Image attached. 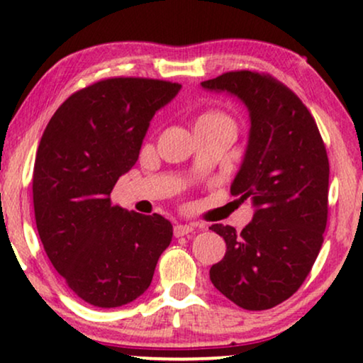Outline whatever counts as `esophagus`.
<instances>
[{
    "label": "esophagus",
    "instance_id": "34e87169",
    "mask_svg": "<svg viewBox=\"0 0 363 363\" xmlns=\"http://www.w3.org/2000/svg\"><path fill=\"white\" fill-rule=\"evenodd\" d=\"M173 233H175L177 238L186 236V235H190V233H193V226L191 225H175V228H173Z\"/></svg>",
    "mask_w": 363,
    "mask_h": 363
}]
</instances>
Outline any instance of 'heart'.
Returning a JSON list of instances; mask_svg holds the SVG:
<instances>
[{
  "label": "heart",
  "mask_w": 363,
  "mask_h": 363,
  "mask_svg": "<svg viewBox=\"0 0 363 363\" xmlns=\"http://www.w3.org/2000/svg\"><path fill=\"white\" fill-rule=\"evenodd\" d=\"M208 122H231V121L225 116V113L218 111H205L196 118V125H200V123H208Z\"/></svg>",
  "instance_id": "obj_1"
}]
</instances>
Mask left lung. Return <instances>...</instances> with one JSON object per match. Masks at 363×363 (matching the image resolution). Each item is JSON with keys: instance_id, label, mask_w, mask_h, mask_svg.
Listing matches in <instances>:
<instances>
[{"instance_id": "8db88e82", "label": "left lung", "mask_w": 363, "mask_h": 363, "mask_svg": "<svg viewBox=\"0 0 363 363\" xmlns=\"http://www.w3.org/2000/svg\"><path fill=\"white\" fill-rule=\"evenodd\" d=\"M236 96L250 112V138L231 183L238 201L255 206L238 233L213 225L226 255L211 266L213 286L246 311L271 309L294 294L324 242L329 158L314 117L269 74L235 71L201 82Z\"/></svg>"}]
</instances>
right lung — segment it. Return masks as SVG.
<instances>
[{"mask_svg":"<svg viewBox=\"0 0 363 363\" xmlns=\"http://www.w3.org/2000/svg\"><path fill=\"white\" fill-rule=\"evenodd\" d=\"M180 89L158 79H104L66 99L43 133L33 173L38 233L49 261L87 304L135 301L170 245V221L123 210L111 193L138 160L152 117Z\"/></svg>","mask_w":363,"mask_h":363,"instance_id":"add662e5","label":"right lung"}]
</instances>
